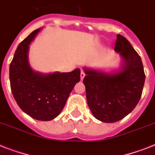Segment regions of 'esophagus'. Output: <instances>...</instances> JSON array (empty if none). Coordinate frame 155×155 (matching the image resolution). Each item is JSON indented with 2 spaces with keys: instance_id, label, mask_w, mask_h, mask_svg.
Here are the masks:
<instances>
[{
  "instance_id": "1",
  "label": "esophagus",
  "mask_w": 155,
  "mask_h": 155,
  "mask_svg": "<svg viewBox=\"0 0 155 155\" xmlns=\"http://www.w3.org/2000/svg\"><path fill=\"white\" fill-rule=\"evenodd\" d=\"M85 72H84V71H81V79L83 80V78H85Z\"/></svg>"
}]
</instances>
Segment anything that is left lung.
I'll return each mask as SVG.
<instances>
[{"instance_id":"obj_1","label":"left lung","mask_w":155,"mask_h":155,"mask_svg":"<svg viewBox=\"0 0 155 155\" xmlns=\"http://www.w3.org/2000/svg\"><path fill=\"white\" fill-rule=\"evenodd\" d=\"M114 50L123 58L120 70L109 74L85 68L83 80L89 108L96 119L104 123L120 120L131 112L145 82L141 58L129 41L117 35Z\"/></svg>"}]
</instances>
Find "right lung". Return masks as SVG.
I'll list each match as a JSON object with an SVG mask.
<instances>
[{
	"instance_id": "1",
	"label": "right lung",
	"mask_w": 155,
	"mask_h": 155,
	"mask_svg": "<svg viewBox=\"0 0 155 155\" xmlns=\"http://www.w3.org/2000/svg\"><path fill=\"white\" fill-rule=\"evenodd\" d=\"M41 28L19 44L9 66L10 86L16 103L26 114L42 121L51 120L63 109L70 93L81 79L80 69L43 74L28 63L29 44Z\"/></svg>"
}]
</instances>
